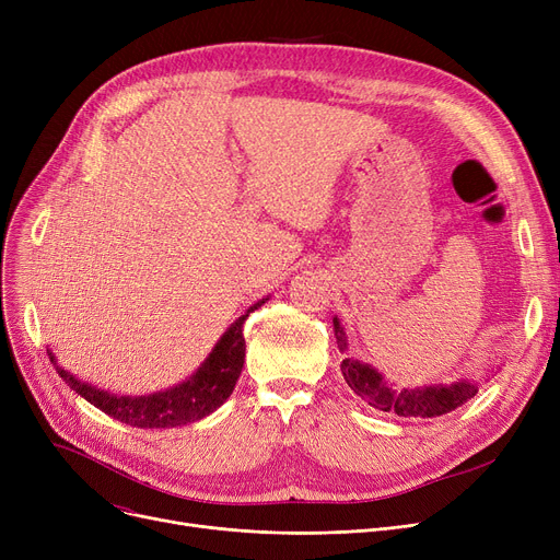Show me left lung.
Returning a JSON list of instances; mask_svg holds the SVG:
<instances>
[{
    "instance_id": "obj_1",
    "label": "left lung",
    "mask_w": 560,
    "mask_h": 560,
    "mask_svg": "<svg viewBox=\"0 0 560 560\" xmlns=\"http://www.w3.org/2000/svg\"><path fill=\"white\" fill-rule=\"evenodd\" d=\"M334 331L340 351H347V336L345 329L340 327L338 317H334ZM340 372L347 381V386L359 397H363L370 406H374L376 410H384V413H395L399 418L445 416L479 393L472 381L465 378L452 381V384L395 390L384 378V374H378L372 365L361 363L357 359H342Z\"/></svg>"
}]
</instances>
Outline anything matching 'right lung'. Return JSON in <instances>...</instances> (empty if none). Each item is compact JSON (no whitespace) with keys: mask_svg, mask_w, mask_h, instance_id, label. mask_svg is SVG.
Returning <instances> with one entry per match:
<instances>
[{"mask_svg":"<svg viewBox=\"0 0 560 560\" xmlns=\"http://www.w3.org/2000/svg\"><path fill=\"white\" fill-rule=\"evenodd\" d=\"M270 298H265L249 306L245 315H241L233 325L224 331L218 340L213 351L209 354L195 374H190L182 384H176L167 390L154 395H113L108 390H100L85 381L72 376L68 370L56 363V357L47 351L56 372L61 374L66 384L79 393L85 401H91L113 420H120L129 427L138 429H170L182 427L188 422H197L206 416H211L215 408H220L226 397L233 393L235 381H238L245 363V336L243 325L258 306H262Z\"/></svg>","mask_w":560,"mask_h":560,"instance_id":"right-lung-1","label":"right lung"}]
</instances>
